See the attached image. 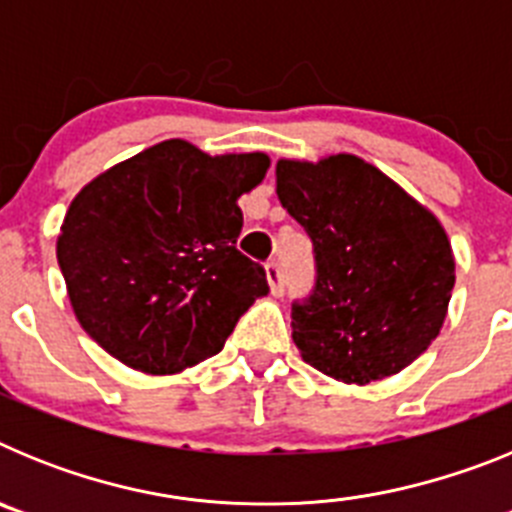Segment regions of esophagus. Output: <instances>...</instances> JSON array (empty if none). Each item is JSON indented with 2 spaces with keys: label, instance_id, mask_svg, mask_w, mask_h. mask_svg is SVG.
Instances as JSON below:
<instances>
[{
  "label": "esophagus",
  "instance_id": "1",
  "mask_svg": "<svg viewBox=\"0 0 512 512\" xmlns=\"http://www.w3.org/2000/svg\"><path fill=\"white\" fill-rule=\"evenodd\" d=\"M266 282L271 287V295L282 297L284 295V271L277 261H269L266 264Z\"/></svg>",
  "mask_w": 512,
  "mask_h": 512
}]
</instances>
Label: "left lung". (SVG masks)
Here are the masks:
<instances>
[{"instance_id": "obj_1", "label": "left lung", "mask_w": 512, "mask_h": 512, "mask_svg": "<svg viewBox=\"0 0 512 512\" xmlns=\"http://www.w3.org/2000/svg\"><path fill=\"white\" fill-rule=\"evenodd\" d=\"M277 197L315 253L312 295L292 302L302 361L346 384L413 364L438 336L456 279L436 215L351 153L282 158Z\"/></svg>"}]
</instances>
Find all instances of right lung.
Instances as JSON below:
<instances>
[{
	"label": "right lung",
	"mask_w": 512,
	"mask_h": 512,
	"mask_svg": "<svg viewBox=\"0 0 512 512\" xmlns=\"http://www.w3.org/2000/svg\"><path fill=\"white\" fill-rule=\"evenodd\" d=\"M269 156H207L164 140L81 189L63 217L58 266L81 328L146 374H174L223 351L264 266L243 256L238 197Z\"/></svg>",
	"instance_id": "add662e5"
}]
</instances>
